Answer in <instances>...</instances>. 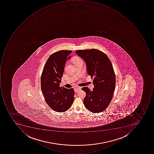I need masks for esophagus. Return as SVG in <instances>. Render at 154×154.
<instances>
[{"label": "esophagus", "instance_id": "34e87169", "mask_svg": "<svg viewBox=\"0 0 154 154\" xmlns=\"http://www.w3.org/2000/svg\"><path fill=\"white\" fill-rule=\"evenodd\" d=\"M81 89H82V88H81V87H78L75 88L74 89H75V92H76V93H77V92H78L79 91L81 90Z\"/></svg>", "mask_w": 154, "mask_h": 154}]
</instances>
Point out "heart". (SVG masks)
<instances>
[{
	"instance_id": "heart-1",
	"label": "heart",
	"mask_w": 154,
	"mask_h": 154,
	"mask_svg": "<svg viewBox=\"0 0 154 154\" xmlns=\"http://www.w3.org/2000/svg\"><path fill=\"white\" fill-rule=\"evenodd\" d=\"M72 62L75 65L79 63H82V60L79 57H75L72 60Z\"/></svg>"
}]
</instances>
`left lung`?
I'll list each match as a JSON object with an SVG mask.
<instances>
[{"label":"left lung","mask_w":154,"mask_h":154,"mask_svg":"<svg viewBox=\"0 0 154 154\" xmlns=\"http://www.w3.org/2000/svg\"><path fill=\"white\" fill-rule=\"evenodd\" d=\"M75 53L85 61L88 75L94 78L93 91L82 88L86 93L85 106L91 112H101L110 104L115 89L116 77L111 60L106 54L96 49L76 50Z\"/></svg>","instance_id":"left-lung-1"}]
</instances>
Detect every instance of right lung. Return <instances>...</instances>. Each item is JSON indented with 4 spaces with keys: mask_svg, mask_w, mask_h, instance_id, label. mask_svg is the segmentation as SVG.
<instances>
[{
    "mask_svg": "<svg viewBox=\"0 0 154 154\" xmlns=\"http://www.w3.org/2000/svg\"><path fill=\"white\" fill-rule=\"evenodd\" d=\"M71 50H60L52 54L47 60L41 78L42 94L47 104L54 111L65 112L74 100L73 88L60 87L66 60Z\"/></svg>",
    "mask_w": 154,
    "mask_h": 154,
    "instance_id": "right-lung-1",
    "label": "right lung"
}]
</instances>
